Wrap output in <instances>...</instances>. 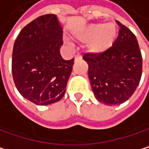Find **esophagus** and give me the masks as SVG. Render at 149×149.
Instances as JSON below:
<instances>
[{
  "mask_svg": "<svg viewBox=\"0 0 149 149\" xmlns=\"http://www.w3.org/2000/svg\"><path fill=\"white\" fill-rule=\"evenodd\" d=\"M80 59H82V56L81 55L78 54V55L75 56V61H78V60H80Z\"/></svg>",
  "mask_w": 149,
  "mask_h": 149,
  "instance_id": "1",
  "label": "esophagus"
}]
</instances>
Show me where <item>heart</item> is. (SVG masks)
I'll return each mask as SVG.
<instances>
[{"mask_svg":"<svg viewBox=\"0 0 149 149\" xmlns=\"http://www.w3.org/2000/svg\"><path fill=\"white\" fill-rule=\"evenodd\" d=\"M119 30L114 23L89 24L75 34L82 42H88L86 49L93 55L103 54L110 49L117 40Z\"/></svg>","mask_w":149,"mask_h":149,"instance_id":"b5f03b06","label":"heart"}]
</instances>
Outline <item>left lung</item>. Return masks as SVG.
<instances>
[{
  "label": "left lung",
  "instance_id": "1",
  "mask_svg": "<svg viewBox=\"0 0 149 149\" xmlns=\"http://www.w3.org/2000/svg\"><path fill=\"white\" fill-rule=\"evenodd\" d=\"M120 26L113 46L103 54L86 53L88 77L98 101L107 106L126 102L136 90L142 73V56L137 39L126 26Z\"/></svg>",
  "mask_w": 149,
  "mask_h": 149
}]
</instances>
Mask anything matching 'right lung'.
Here are the masks:
<instances>
[{
    "mask_svg": "<svg viewBox=\"0 0 149 149\" xmlns=\"http://www.w3.org/2000/svg\"><path fill=\"white\" fill-rule=\"evenodd\" d=\"M62 45L63 29L56 15H41L21 30L14 43L12 74L23 98L47 106L63 97L74 58L63 59Z\"/></svg>",
    "mask_w": 149,
    "mask_h": 149,
    "instance_id": "add662e5",
    "label": "right lung"
}]
</instances>
